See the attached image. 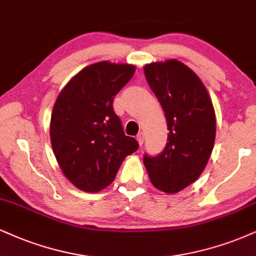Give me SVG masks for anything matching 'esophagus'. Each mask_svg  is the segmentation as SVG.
<instances>
[{"mask_svg":"<svg viewBox=\"0 0 256 256\" xmlns=\"http://www.w3.org/2000/svg\"><path fill=\"white\" fill-rule=\"evenodd\" d=\"M136 140H138V144H144V134L142 133V132H140V133H138V135H136Z\"/></svg>","mask_w":256,"mask_h":256,"instance_id":"obj_1","label":"esophagus"}]
</instances>
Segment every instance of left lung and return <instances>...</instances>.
I'll use <instances>...</instances> for the list:
<instances>
[{"label": "left lung", "mask_w": 256, "mask_h": 256, "mask_svg": "<svg viewBox=\"0 0 256 256\" xmlns=\"http://www.w3.org/2000/svg\"><path fill=\"white\" fill-rule=\"evenodd\" d=\"M144 76L167 121V144L144 164L158 190L176 194L197 180L212 152L216 116L197 74L176 59L144 65Z\"/></svg>", "instance_id": "8db88e82"}]
</instances>
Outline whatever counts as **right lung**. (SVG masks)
Here are the masks:
<instances>
[{"label":"right lung","instance_id":"1","mask_svg":"<svg viewBox=\"0 0 256 256\" xmlns=\"http://www.w3.org/2000/svg\"><path fill=\"white\" fill-rule=\"evenodd\" d=\"M135 66L100 62L78 72L56 98L50 135L56 162L82 191L112 184L126 156L138 148L126 136L112 108L114 97L130 80Z\"/></svg>","mask_w":256,"mask_h":256}]
</instances>
